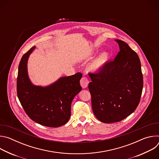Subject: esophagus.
<instances>
[{
  "label": "esophagus",
  "mask_w": 159,
  "mask_h": 159,
  "mask_svg": "<svg viewBox=\"0 0 159 159\" xmlns=\"http://www.w3.org/2000/svg\"><path fill=\"white\" fill-rule=\"evenodd\" d=\"M89 82V80L86 77H83L80 80V83L82 88H86L88 86Z\"/></svg>",
  "instance_id": "esophagus-1"
}]
</instances>
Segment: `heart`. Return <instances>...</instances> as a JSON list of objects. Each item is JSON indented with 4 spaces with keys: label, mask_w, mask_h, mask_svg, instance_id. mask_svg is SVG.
Masks as SVG:
<instances>
[{
    "label": "heart",
    "mask_w": 159,
    "mask_h": 159,
    "mask_svg": "<svg viewBox=\"0 0 159 159\" xmlns=\"http://www.w3.org/2000/svg\"><path fill=\"white\" fill-rule=\"evenodd\" d=\"M109 57L107 52H104L101 53L98 57H96L88 66V70L90 72H96L99 71L106 62Z\"/></svg>",
    "instance_id": "b5f03b06"
}]
</instances>
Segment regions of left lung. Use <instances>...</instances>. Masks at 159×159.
Wrapping results in <instances>:
<instances>
[{"label":"left lung","mask_w":159,"mask_h":159,"mask_svg":"<svg viewBox=\"0 0 159 159\" xmlns=\"http://www.w3.org/2000/svg\"><path fill=\"white\" fill-rule=\"evenodd\" d=\"M120 52L96 74L89 73V90L96 117L105 123L120 121L134 111L142 96L143 80L140 58L128 44L115 39Z\"/></svg>","instance_id":"obj_1"}]
</instances>
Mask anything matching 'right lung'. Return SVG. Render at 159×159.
I'll use <instances>...</instances> for the list:
<instances>
[{
	"label": "right lung",
	"mask_w": 159,
	"mask_h": 159,
	"mask_svg": "<svg viewBox=\"0 0 159 159\" xmlns=\"http://www.w3.org/2000/svg\"><path fill=\"white\" fill-rule=\"evenodd\" d=\"M32 47L20 61L17 79V94L27 115L34 121L48 127L66 124L71 115V104L82 90L79 72L60 78L53 84L41 87L33 85L28 74L27 63Z\"/></svg>",
	"instance_id": "add662e5"
}]
</instances>
